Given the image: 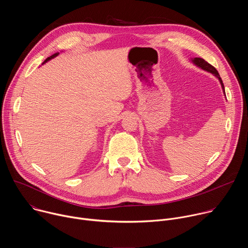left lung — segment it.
Segmentation results:
<instances>
[{"label":"left lung","mask_w":248,"mask_h":248,"mask_svg":"<svg viewBox=\"0 0 248 248\" xmlns=\"http://www.w3.org/2000/svg\"><path fill=\"white\" fill-rule=\"evenodd\" d=\"M192 62H193L196 65H198L199 67H201L202 69L206 70V72H209V73H211V74H213L215 77H217V78H219V80H220V82H221V85H222V88H223V90H224V92H225V87H224L223 80H222V78H220V75H219V73H218V70H217L213 65H211L209 62H206L204 59H202V58H194V59L192 60ZM225 95H226V93H225Z\"/></svg>","instance_id":"obj_1"}]
</instances>
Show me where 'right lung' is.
Segmentation results:
<instances>
[{"instance_id": "1", "label": "right lung", "mask_w": 248, "mask_h": 248, "mask_svg": "<svg viewBox=\"0 0 248 248\" xmlns=\"http://www.w3.org/2000/svg\"><path fill=\"white\" fill-rule=\"evenodd\" d=\"M59 55V53H56V54H54V55H52V56H50L49 58H47L45 61H44V62L43 63H45V62H47L49 60H51V59H53V58H55L56 56H58Z\"/></svg>"}]
</instances>
